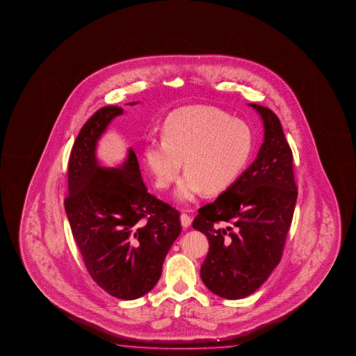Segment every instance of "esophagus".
<instances>
[{
    "mask_svg": "<svg viewBox=\"0 0 356 356\" xmlns=\"http://www.w3.org/2000/svg\"><path fill=\"white\" fill-rule=\"evenodd\" d=\"M181 223L183 228H188V227H191V224H192V217H191V216H188L186 213H183L181 216Z\"/></svg>",
    "mask_w": 356,
    "mask_h": 356,
    "instance_id": "obj_1",
    "label": "esophagus"
}]
</instances>
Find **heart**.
Wrapping results in <instances>:
<instances>
[{
	"label": "heart",
	"mask_w": 356,
	"mask_h": 356,
	"mask_svg": "<svg viewBox=\"0 0 356 356\" xmlns=\"http://www.w3.org/2000/svg\"><path fill=\"white\" fill-rule=\"evenodd\" d=\"M164 140L151 139L145 148L147 167L156 186L168 188L181 173L175 198L191 203L203 189L219 193L229 187L247 165L253 152L252 128L213 107H188L164 124Z\"/></svg>",
	"instance_id": "b5f03b06"
}]
</instances>
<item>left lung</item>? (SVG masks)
Wrapping results in <instances>:
<instances>
[{"label":"left lung","instance_id":"8db88e82","mask_svg":"<svg viewBox=\"0 0 356 356\" xmlns=\"http://www.w3.org/2000/svg\"><path fill=\"white\" fill-rule=\"evenodd\" d=\"M249 106L264 124L258 156L193 220L194 229L209 241L202 280L211 293L230 300L253 294L279 264L298 197L293 153L279 118L266 107Z\"/></svg>","mask_w":356,"mask_h":356}]
</instances>
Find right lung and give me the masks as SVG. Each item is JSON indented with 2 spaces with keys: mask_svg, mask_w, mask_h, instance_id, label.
<instances>
[{
  "mask_svg": "<svg viewBox=\"0 0 356 356\" xmlns=\"http://www.w3.org/2000/svg\"><path fill=\"white\" fill-rule=\"evenodd\" d=\"M121 115V107H103L79 131L68 162L65 209L92 279L111 296L134 300L159 280L181 234V213L148 193L132 148L118 168L98 162V139Z\"/></svg>",
  "mask_w": 356,
  "mask_h": 356,
  "instance_id": "obj_1",
  "label": "right lung"
}]
</instances>
